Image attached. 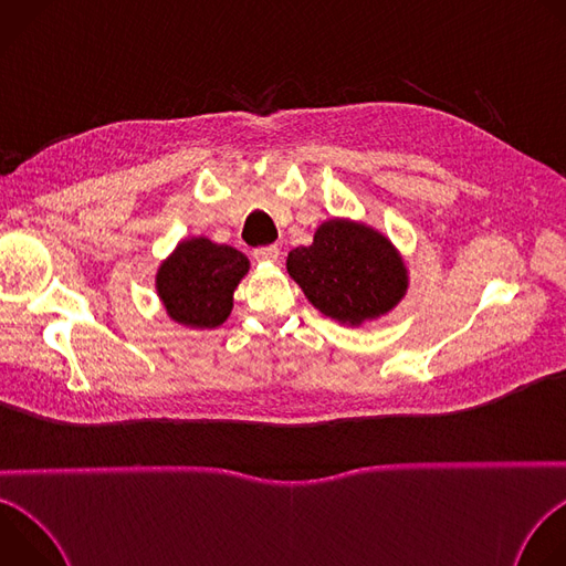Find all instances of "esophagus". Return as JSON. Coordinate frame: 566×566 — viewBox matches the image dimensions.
<instances>
[{
  "label": "esophagus",
  "instance_id": "34e87169",
  "mask_svg": "<svg viewBox=\"0 0 566 566\" xmlns=\"http://www.w3.org/2000/svg\"><path fill=\"white\" fill-rule=\"evenodd\" d=\"M253 258L258 262H277L280 258V249L277 247H260L253 251Z\"/></svg>",
  "mask_w": 566,
  "mask_h": 566
}]
</instances>
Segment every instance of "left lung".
<instances>
[{"mask_svg": "<svg viewBox=\"0 0 566 566\" xmlns=\"http://www.w3.org/2000/svg\"><path fill=\"white\" fill-rule=\"evenodd\" d=\"M286 273L322 315L345 327L387 315L410 289V269L391 239L349 217L322 221L311 247L289 253Z\"/></svg>", "mask_w": 566, "mask_h": 566, "instance_id": "left-lung-1", "label": "left lung"}]
</instances>
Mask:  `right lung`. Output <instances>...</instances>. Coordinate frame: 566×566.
Listing matches in <instances>:
<instances>
[{
	"label": "right lung",
	"instance_id": "obj_1",
	"mask_svg": "<svg viewBox=\"0 0 566 566\" xmlns=\"http://www.w3.org/2000/svg\"><path fill=\"white\" fill-rule=\"evenodd\" d=\"M251 271L249 258L199 234L181 239L158 264L156 295L168 317L188 329H217L228 319L234 289Z\"/></svg>",
	"mask_w": 566,
	"mask_h": 566
}]
</instances>
